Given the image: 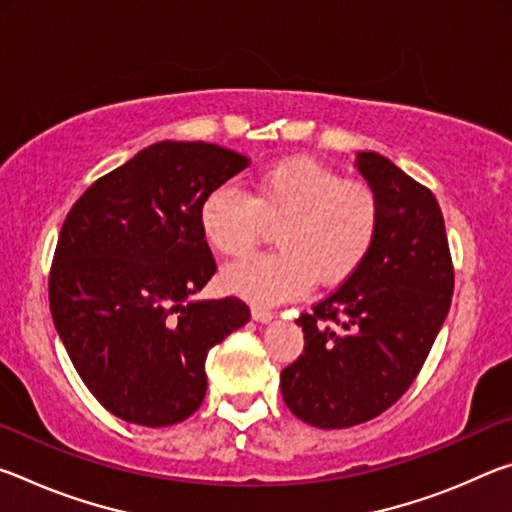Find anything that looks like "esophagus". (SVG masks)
<instances>
[{"label":"esophagus","mask_w":512,"mask_h":512,"mask_svg":"<svg viewBox=\"0 0 512 512\" xmlns=\"http://www.w3.org/2000/svg\"><path fill=\"white\" fill-rule=\"evenodd\" d=\"M250 316H253V320H257V323H268V320L273 318V311L255 305L253 309H250Z\"/></svg>","instance_id":"esophagus-1"}]
</instances>
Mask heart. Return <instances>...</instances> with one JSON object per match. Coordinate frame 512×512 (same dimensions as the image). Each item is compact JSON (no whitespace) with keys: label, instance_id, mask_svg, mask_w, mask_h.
I'll return each mask as SVG.
<instances>
[{"label":"heart","instance_id":"b5f03b06","mask_svg":"<svg viewBox=\"0 0 512 512\" xmlns=\"http://www.w3.org/2000/svg\"><path fill=\"white\" fill-rule=\"evenodd\" d=\"M207 244L223 257L248 253L275 225L271 253L228 266L223 287L253 305H277L359 271L375 246L381 201L366 180L343 178L314 158H287L253 173L248 194L221 185L198 207Z\"/></svg>","mask_w":512,"mask_h":512}]
</instances>
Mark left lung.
Masks as SVG:
<instances>
[{"label":"left lung","instance_id":"1","mask_svg":"<svg viewBox=\"0 0 512 512\" xmlns=\"http://www.w3.org/2000/svg\"><path fill=\"white\" fill-rule=\"evenodd\" d=\"M381 201L375 246L350 280L296 320L305 352L282 370L291 413L318 429L368 422L418 377L452 305L454 264L431 189L384 155H357Z\"/></svg>","mask_w":512,"mask_h":512}]
</instances>
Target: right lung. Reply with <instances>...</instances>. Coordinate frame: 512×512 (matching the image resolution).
<instances>
[{
  "label": "right lung",
  "instance_id": "obj_1",
  "mask_svg": "<svg viewBox=\"0 0 512 512\" xmlns=\"http://www.w3.org/2000/svg\"><path fill=\"white\" fill-rule=\"evenodd\" d=\"M246 164L216 144L158 142L94 180L63 221L51 318L83 384L121 420H187L207 391V352L250 320L239 298L189 300L216 271L198 207Z\"/></svg>",
  "mask_w": 512,
  "mask_h": 512
}]
</instances>
